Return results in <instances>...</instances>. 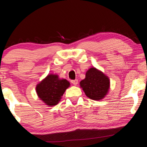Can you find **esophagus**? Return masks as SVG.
<instances>
[{"mask_svg":"<svg viewBox=\"0 0 147 147\" xmlns=\"http://www.w3.org/2000/svg\"><path fill=\"white\" fill-rule=\"evenodd\" d=\"M71 82L74 86H76L78 84V80H71Z\"/></svg>","mask_w":147,"mask_h":147,"instance_id":"obj_1","label":"esophagus"}]
</instances>
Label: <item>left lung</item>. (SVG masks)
Returning a JSON list of instances; mask_svg holds the SVG:
<instances>
[{
	"label": "left lung",
	"instance_id": "obj_1",
	"mask_svg": "<svg viewBox=\"0 0 147 147\" xmlns=\"http://www.w3.org/2000/svg\"><path fill=\"white\" fill-rule=\"evenodd\" d=\"M110 82L102 72L91 67L86 72V78L80 82L86 96L92 100L104 98L108 93Z\"/></svg>",
	"mask_w": 147,
	"mask_h": 147
}]
</instances>
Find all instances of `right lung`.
Listing matches in <instances>:
<instances>
[{
    "label": "right lung",
    "mask_w": 147,
    "mask_h": 147,
    "mask_svg": "<svg viewBox=\"0 0 147 147\" xmlns=\"http://www.w3.org/2000/svg\"><path fill=\"white\" fill-rule=\"evenodd\" d=\"M70 83L65 79H60L56 74H49L36 86L39 98L46 105L54 106L60 101L61 96Z\"/></svg>",
    "instance_id": "add662e5"
}]
</instances>
